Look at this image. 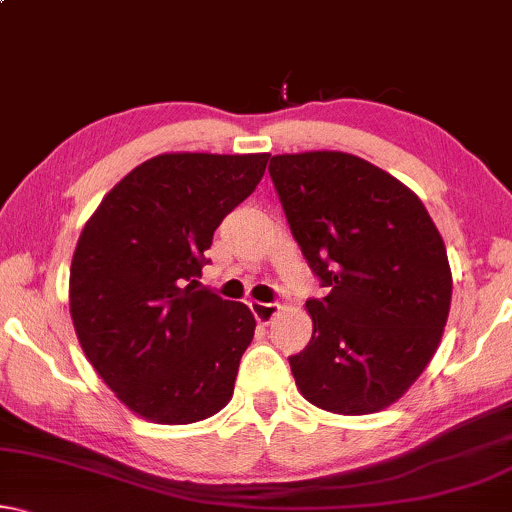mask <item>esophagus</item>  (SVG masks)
<instances>
[{
	"instance_id": "1",
	"label": "esophagus",
	"mask_w": 512,
	"mask_h": 512,
	"mask_svg": "<svg viewBox=\"0 0 512 512\" xmlns=\"http://www.w3.org/2000/svg\"><path fill=\"white\" fill-rule=\"evenodd\" d=\"M250 309L262 325H269L271 320H274L276 313L281 311V304L278 302H250Z\"/></svg>"
}]
</instances>
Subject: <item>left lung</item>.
<instances>
[{
    "instance_id": "1",
    "label": "left lung",
    "mask_w": 512,
    "mask_h": 512,
    "mask_svg": "<svg viewBox=\"0 0 512 512\" xmlns=\"http://www.w3.org/2000/svg\"><path fill=\"white\" fill-rule=\"evenodd\" d=\"M269 175L327 288L306 299L313 335L288 358L292 377L320 410H384L426 370L445 330L452 271L440 231L403 182L353 154H278Z\"/></svg>"
}]
</instances>
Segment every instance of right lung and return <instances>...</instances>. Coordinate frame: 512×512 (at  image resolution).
<instances>
[{"instance_id": "add662e5", "label": "right lung", "mask_w": 512, "mask_h": 512, "mask_svg": "<svg viewBox=\"0 0 512 512\" xmlns=\"http://www.w3.org/2000/svg\"><path fill=\"white\" fill-rule=\"evenodd\" d=\"M269 154H159L133 168L81 231L70 269L79 344L128 410L192 424L231 400L255 316L199 288L220 222Z\"/></svg>"}]
</instances>
